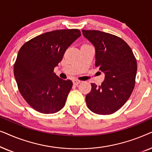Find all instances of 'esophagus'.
Listing matches in <instances>:
<instances>
[{"label":"esophagus","instance_id":"1","mask_svg":"<svg viewBox=\"0 0 152 152\" xmlns=\"http://www.w3.org/2000/svg\"><path fill=\"white\" fill-rule=\"evenodd\" d=\"M72 82H73V84L75 85H78L81 82V81L79 80H77V79H75V80H73V81H72Z\"/></svg>","mask_w":152,"mask_h":152}]
</instances>
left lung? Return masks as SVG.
Returning <instances> with one entry per match:
<instances>
[{"instance_id":"8db88e82","label":"left lung","mask_w":152,"mask_h":152,"mask_svg":"<svg viewBox=\"0 0 152 152\" xmlns=\"http://www.w3.org/2000/svg\"><path fill=\"white\" fill-rule=\"evenodd\" d=\"M94 45L95 66L105 74L101 86L91 84L86 95L87 107L93 113L109 115L119 110L134 88L137 62L129 45L120 37L99 30H82Z\"/></svg>"}]
</instances>
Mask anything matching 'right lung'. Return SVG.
Masks as SVG:
<instances>
[{"label": "right lung", "instance_id": "obj_1", "mask_svg": "<svg viewBox=\"0 0 152 152\" xmlns=\"http://www.w3.org/2000/svg\"><path fill=\"white\" fill-rule=\"evenodd\" d=\"M80 36L77 29L48 32L28 41L18 51L14 77L23 97L37 111L55 113L65 105L72 82L59 78L54 68Z\"/></svg>", "mask_w": 152, "mask_h": 152}]
</instances>
